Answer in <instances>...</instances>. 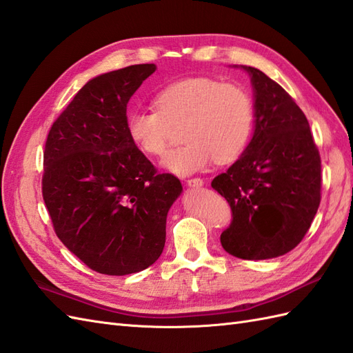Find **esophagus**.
Wrapping results in <instances>:
<instances>
[{
	"label": "esophagus",
	"mask_w": 353,
	"mask_h": 353,
	"mask_svg": "<svg viewBox=\"0 0 353 353\" xmlns=\"http://www.w3.org/2000/svg\"><path fill=\"white\" fill-rule=\"evenodd\" d=\"M185 183L188 187H202L203 179L202 178H190V179H187Z\"/></svg>",
	"instance_id": "34e87169"
}]
</instances>
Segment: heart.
<instances>
[{"label": "heart", "instance_id": "obj_1", "mask_svg": "<svg viewBox=\"0 0 353 353\" xmlns=\"http://www.w3.org/2000/svg\"><path fill=\"white\" fill-rule=\"evenodd\" d=\"M152 106L154 110L136 109L127 115V134L137 150L160 157L168 150L169 127L181 124L179 139L184 143L163 159L172 174H194L212 160L228 165L241 157L250 142L254 106L238 83L185 77L154 94Z\"/></svg>", "mask_w": 353, "mask_h": 353}]
</instances>
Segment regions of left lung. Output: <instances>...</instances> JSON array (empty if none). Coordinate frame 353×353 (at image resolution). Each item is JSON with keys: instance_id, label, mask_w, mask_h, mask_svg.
I'll list each match as a JSON object with an SVG mask.
<instances>
[{"instance_id": "8db88e82", "label": "left lung", "mask_w": 353, "mask_h": 353, "mask_svg": "<svg viewBox=\"0 0 353 353\" xmlns=\"http://www.w3.org/2000/svg\"><path fill=\"white\" fill-rule=\"evenodd\" d=\"M254 88L250 143L212 188L230 205L225 250L247 261L271 259L303 241L321 203V154L304 112L277 82L244 67Z\"/></svg>"}]
</instances>
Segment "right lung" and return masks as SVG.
Wrapping results in <instances>:
<instances>
[{
  "label": "right lung",
  "instance_id": "obj_1",
  "mask_svg": "<svg viewBox=\"0 0 353 353\" xmlns=\"http://www.w3.org/2000/svg\"><path fill=\"white\" fill-rule=\"evenodd\" d=\"M154 72V64H136L85 83L50 127L43 152L41 193L57 236L108 276L159 259L168 211L183 190L127 134V103Z\"/></svg>",
  "mask_w": 353,
  "mask_h": 353
}]
</instances>
